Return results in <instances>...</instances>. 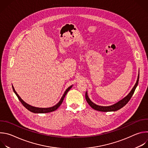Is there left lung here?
<instances>
[{
	"label": "left lung",
	"mask_w": 148,
	"mask_h": 148,
	"mask_svg": "<svg viewBox=\"0 0 148 148\" xmlns=\"http://www.w3.org/2000/svg\"><path fill=\"white\" fill-rule=\"evenodd\" d=\"M139 73L138 77V79L136 81V84H135L134 87H133V88L132 89V90L131 91V92L129 93V94L125 97L124 98H123L122 100H121L120 101H119L118 102L116 103L115 104H114L112 105H111V106H108V107H103V106H99V105H97L95 103H94L88 98V95H87V92H86V99L87 102H88V103L90 105V107L91 108H92L93 109H94L95 110L97 111H102V112H110V111H117L119 109H121V108H122L123 107H124L125 105L130 100V99L131 98V97H132L135 90L138 86V81H139Z\"/></svg>",
	"instance_id": "left-lung-1"
}]
</instances>
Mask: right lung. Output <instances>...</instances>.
<instances>
[{
	"instance_id": "add662e5",
	"label": "right lung",
	"mask_w": 148,
	"mask_h": 148,
	"mask_svg": "<svg viewBox=\"0 0 148 148\" xmlns=\"http://www.w3.org/2000/svg\"><path fill=\"white\" fill-rule=\"evenodd\" d=\"M72 87V86L69 87L65 91L64 94H63L62 97H61L60 101L56 105H54V106L52 107H50V108H37V107H33V106H31V105L27 104V103H26L22 99V98H21L19 95L17 94V92H16L14 87L12 86V88H13V91L14 92V93L16 94V95H17L18 99H19V101L21 102V103H22L23 104V106L26 108L29 111H31L32 112H33V113H47V112H53V111H54L55 110H56L61 105V104L62 103V101H63V99H64L65 96L66 95V94H67V92H69V91L71 88Z\"/></svg>"
}]
</instances>
